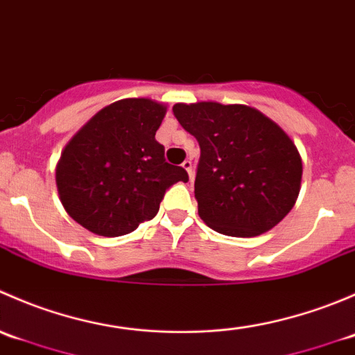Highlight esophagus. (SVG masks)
<instances>
[{
	"label": "esophagus",
	"mask_w": 355,
	"mask_h": 355,
	"mask_svg": "<svg viewBox=\"0 0 355 355\" xmlns=\"http://www.w3.org/2000/svg\"><path fill=\"white\" fill-rule=\"evenodd\" d=\"M182 166H184V170L187 171L189 178H191V182H192V178H194V170H192V161L191 159H185L184 163H182Z\"/></svg>",
	"instance_id": "obj_1"
}]
</instances>
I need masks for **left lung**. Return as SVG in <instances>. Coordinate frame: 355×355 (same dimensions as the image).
Listing matches in <instances>:
<instances>
[{"label":"left lung","instance_id":"8db88e82","mask_svg":"<svg viewBox=\"0 0 355 355\" xmlns=\"http://www.w3.org/2000/svg\"><path fill=\"white\" fill-rule=\"evenodd\" d=\"M173 114L199 142L194 194L207 227L256 237L287 216L300 191L302 161L273 120L250 106L213 101L178 103Z\"/></svg>","mask_w":355,"mask_h":355}]
</instances>
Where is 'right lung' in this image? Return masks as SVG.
<instances>
[{"label": "right lung", "mask_w": 355, "mask_h": 355, "mask_svg": "<svg viewBox=\"0 0 355 355\" xmlns=\"http://www.w3.org/2000/svg\"><path fill=\"white\" fill-rule=\"evenodd\" d=\"M164 114L163 103L120 99L70 139L56 164V187L78 225L103 237L130 234L156 216L171 185L189 182L155 139Z\"/></svg>", "instance_id": "obj_1"}]
</instances>
